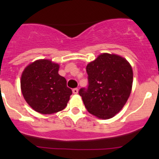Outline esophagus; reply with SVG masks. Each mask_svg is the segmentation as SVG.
Wrapping results in <instances>:
<instances>
[{"label": "esophagus", "mask_w": 159, "mask_h": 159, "mask_svg": "<svg viewBox=\"0 0 159 159\" xmlns=\"http://www.w3.org/2000/svg\"><path fill=\"white\" fill-rule=\"evenodd\" d=\"M72 91H73L74 94H78V89H77V88H75V89H72Z\"/></svg>", "instance_id": "1"}]
</instances>
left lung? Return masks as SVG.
Masks as SVG:
<instances>
[{
  "instance_id": "8db88e82",
  "label": "left lung",
  "mask_w": 159,
  "mask_h": 159,
  "mask_svg": "<svg viewBox=\"0 0 159 159\" xmlns=\"http://www.w3.org/2000/svg\"><path fill=\"white\" fill-rule=\"evenodd\" d=\"M87 89L79 90L86 109L102 119L115 116L125 105L133 82L129 62L116 54L105 53L86 67Z\"/></svg>"
}]
</instances>
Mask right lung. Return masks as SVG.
Wrapping results in <instances>:
<instances>
[{
  "label": "right lung",
  "instance_id": "1",
  "mask_svg": "<svg viewBox=\"0 0 159 159\" xmlns=\"http://www.w3.org/2000/svg\"><path fill=\"white\" fill-rule=\"evenodd\" d=\"M59 65L51 61L38 60L23 71L20 87L27 103L39 113L53 114L63 110L72 91L58 74Z\"/></svg>",
  "mask_w": 159,
  "mask_h": 159
}]
</instances>
